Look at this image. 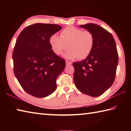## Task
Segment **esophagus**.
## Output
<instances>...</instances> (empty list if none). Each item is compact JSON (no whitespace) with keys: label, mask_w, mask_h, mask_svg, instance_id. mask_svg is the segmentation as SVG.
Returning a JSON list of instances; mask_svg holds the SVG:
<instances>
[{"label":"esophagus","mask_w":131,"mask_h":131,"mask_svg":"<svg viewBox=\"0 0 131 131\" xmlns=\"http://www.w3.org/2000/svg\"><path fill=\"white\" fill-rule=\"evenodd\" d=\"M72 62H69V61H66V65H72Z\"/></svg>","instance_id":"esophagus-1"}]
</instances>
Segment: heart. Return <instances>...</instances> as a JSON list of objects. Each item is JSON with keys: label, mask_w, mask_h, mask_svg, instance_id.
I'll return each mask as SVG.
<instances>
[{"label": "heart", "mask_w": 131, "mask_h": 131, "mask_svg": "<svg viewBox=\"0 0 131 131\" xmlns=\"http://www.w3.org/2000/svg\"><path fill=\"white\" fill-rule=\"evenodd\" d=\"M49 44L52 51L57 55L63 54L67 45L69 50L63 55L65 58L74 59L78 58L83 60L91 54L94 47L95 39L90 31L69 26L61 31L60 37L57 34L51 35Z\"/></svg>", "instance_id": "obj_1"}]
</instances>
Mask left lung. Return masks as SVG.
Here are the masks:
<instances>
[{"instance_id":"left-lung-1","label":"left lung","mask_w":131,"mask_h":131,"mask_svg":"<svg viewBox=\"0 0 131 131\" xmlns=\"http://www.w3.org/2000/svg\"><path fill=\"white\" fill-rule=\"evenodd\" d=\"M80 26L92 33L95 44L89 57L73 63L74 82L80 92L97 97L103 94L114 81L118 62L116 44L112 35L100 26L87 24Z\"/></svg>"}]
</instances>
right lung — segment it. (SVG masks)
Returning <instances> with one entry per match:
<instances>
[{
    "label": "right lung",
    "mask_w": 131,
    "mask_h": 131,
    "mask_svg": "<svg viewBox=\"0 0 131 131\" xmlns=\"http://www.w3.org/2000/svg\"><path fill=\"white\" fill-rule=\"evenodd\" d=\"M62 29L55 24L37 23L22 31L15 43L13 59L15 77L32 96L44 97L55 91L56 80L65 61L52 51L49 37Z\"/></svg>",
    "instance_id": "add662e5"
}]
</instances>
